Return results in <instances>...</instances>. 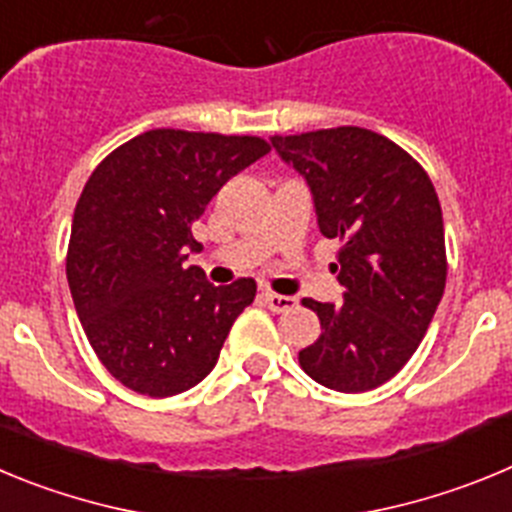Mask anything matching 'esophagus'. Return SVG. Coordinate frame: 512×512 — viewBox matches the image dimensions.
Returning <instances> with one entry per match:
<instances>
[{"instance_id":"1","label":"esophagus","mask_w":512,"mask_h":512,"mask_svg":"<svg viewBox=\"0 0 512 512\" xmlns=\"http://www.w3.org/2000/svg\"><path fill=\"white\" fill-rule=\"evenodd\" d=\"M264 302L271 312H287L297 305V297L289 295H277V292H264Z\"/></svg>"}]
</instances>
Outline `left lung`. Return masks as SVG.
I'll return each instance as SVG.
<instances>
[{
	"mask_svg": "<svg viewBox=\"0 0 512 512\" xmlns=\"http://www.w3.org/2000/svg\"><path fill=\"white\" fill-rule=\"evenodd\" d=\"M271 148L305 179L320 233L341 241L343 300H302L323 336L302 348L300 366L328 390H374L408 364L443 297L436 189L413 156L354 125L274 135Z\"/></svg>",
	"mask_w": 512,
	"mask_h": 512,
	"instance_id": "obj_1",
	"label": "left lung"
}]
</instances>
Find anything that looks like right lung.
<instances>
[{
	"mask_svg": "<svg viewBox=\"0 0 512 512\" xmlns=\"http://www.w3.org/2000/svg\"><path fill=\"white\" fill-rule=\"evenodd\" d=\"M269 153L251 135L158 128L112 151L89 176L71 223L66 277L107 372L148 397L192 390L256 297L253 279L207 282L192 223L230 176Z\"/></svg>",
	"mask_w": 512,
	"mask_h": 512,
	"instance_id": "1",
	"label": "right lung"
}]
</instances>
